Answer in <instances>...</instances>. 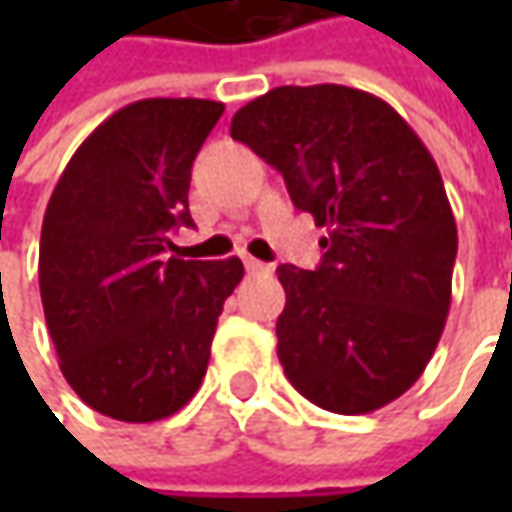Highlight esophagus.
Wrapping results in <instances>:
<instances>
[{
  "label": "esophagus",
  "mask_w": 512,
  "mask_h": 512,
  "mask_svg": "<svg viewBox=\"0 0 512 512\" xmlns=\"http://www.w3.org/2000/svg\"><path fill=\"white\" fill-rule=\"evenodd\" d=\"M245 267L247 273H270V270H273L267 262H259V259H253V256H245Z\"/></svg>",
  "instance_id": "esophagus-1"
}]
</instances>
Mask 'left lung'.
Wrapping results in <instances>:
<instances>
[{
  "label": "left lung",
  "instance_id": "8db88e82",
  "mask_svg": "<svg viewBox=\"0 0 512 512\" xmlns=\"http://www.w3.org/2000/svg\"><path fill=\"white\" fill-rule=\"evenodd\" d=\"M230 136L327 227L316 270H276L290 384L342 416L399 399L442 339L459 247L430 150L384 99L344 85L267 90L236 110Z\"/></svg>",
  "mask_w": 512,
  "mask_h": 512
}]
</instances>
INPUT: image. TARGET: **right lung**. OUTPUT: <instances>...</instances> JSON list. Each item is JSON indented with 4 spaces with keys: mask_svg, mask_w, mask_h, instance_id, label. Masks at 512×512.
I'll return each instance as SVG.
<instances>
[{
    "mask_svg": "<svg viewBox=\"0 0 512 512\" xmlns=\"http://www.w3.org/2000/svg\"><path fill=\"white\" fill-rule=\"evenodd\" d=\"M225 105L142 99L116 110L53 187L39 293L59 367L82 402L119 422H159L205 379L225 299L245 267L168 256L193 225L190 168Z\"/></svg>",
    "mask_w": 512,
    "mask_h": 512,
    "instance_id": "1",
    "label": "right lung"
}]
</instances>
